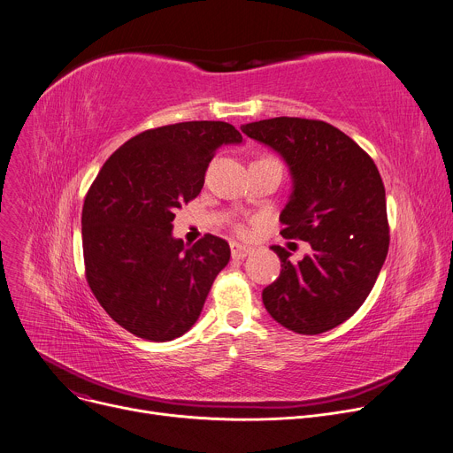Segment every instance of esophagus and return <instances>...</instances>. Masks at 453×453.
Masks as SVG:
<instances>
[{"mask_svg": "<svg viewBox=\"0 0 453 453\" xmlns=\"http://www.w3.org/2000/svg\"><path fill=\"white\" fill-rule=\"evenodd\" d=\"M229 248H231V257L233 258H245V257L251 255L255 251L251 245H242L238 242H231Z\"/></svg>", "mask_w": 453, "mask_h": 453, "instance_id": "1", "label": "esophagus"}]
</instances>
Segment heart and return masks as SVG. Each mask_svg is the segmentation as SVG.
I'll return each instance as SVG.
<instances>
[{
	"label": "heart",
	"instance_id": "obj_1",
	"mask_svg": "<svg viewBox=\"0 0 453 453\" xmlns=\"http://www.w3.org/2000/svg\"><path fill=\"white\" fill-rule=\"evenodd\" d=\"M234 229H236L238 233H245V227H243L242 224H236V226H234Z\"/></svg>",
	"mask_w": 453,
	"mask_h": 453
}]
</instances>
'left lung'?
I'll list each match as a JSON object with an SVG mask.
<instances>
[{"label":"left lung","mask_w":453,"mask_h":453,"mask_svg":"<svg viewBox=\"0 0 453 453\" xmlns=\"http://www.w3.org/2000/svg\"><path fill=\"white\" fill-rule=\"evenodd\" d=\"M242 132L287 162L293 193L280 233L311 245L300 262L273 245L281 271L264 289V305L293 333L331 331L363 305L388 253L381 175L366 151L323 120L274 117L243 125Z\"/></svg>","instance_id":"8db88e82"}]
</instances>
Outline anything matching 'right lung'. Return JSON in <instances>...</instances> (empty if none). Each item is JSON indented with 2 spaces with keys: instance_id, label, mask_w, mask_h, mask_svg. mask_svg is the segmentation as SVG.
<instances>
[{
  "instance_id": "add662e5",
  "label": "right lung",
  "mask_w": 453,
  "mask_h": 453,
  "mask_svg": "<svg viewBox=\"0 0 453 453\" xmlns=\"http://www.w3.org/2000/svg\"><path fill=\"white\" fill-rule=\"evenodd\" d=\"M222 120H189L146 130L103 164L90 186L81 233L87 281L108 316L148 342H172L195 325L227 265L224 238L191 248L173 238L175 210L196 198L215 151L240 144Z\"/></svg>"
}]
</instances>
